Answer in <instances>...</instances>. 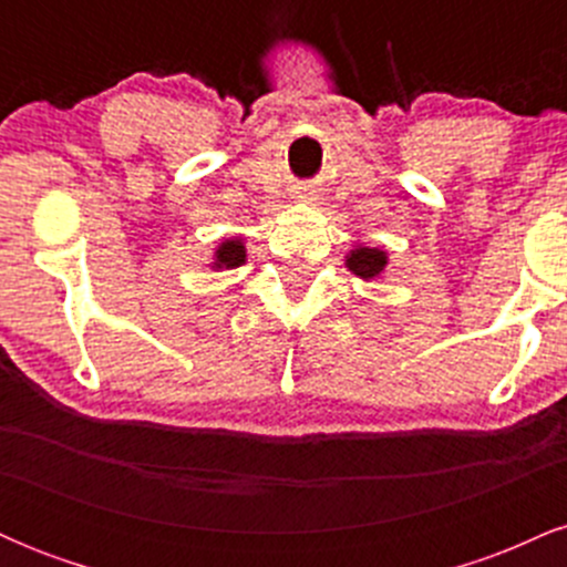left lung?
<instances>
[{
  "label": "left lung",
  "instance_id": "obj_1",
  "mask_svg": "<svg viewBox=\"0 0 567 567\" xmlns=\"http://www.w3.org/2000/svg\"><path fill=\"white\" fill-rule=\"evenodd\" d=\"M347 266L357 277L373 279L386 269V252L379 250V247H357V250L349 252Z\"/></svg>",
  "mask_w": 567,
  "mask_h": 567
}]
</instances>
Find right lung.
Listing matches in <instances>:
<instances>
[{"label": "right lung", "instance_id": "add662e5", "mask_svg": "<svg viewBox=\"0 0 567 567\" xmlns=\"http://www.w3.org/2000/svg\"><path fill=\"white\" fill-rule=\"evenodd\" d=\"M245 264V245L243 239H229L216 250V269H234Z\"/></svg>", "mask_w": 567, "mask_h": 567}]
</instances>
